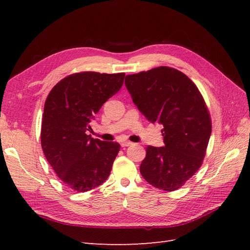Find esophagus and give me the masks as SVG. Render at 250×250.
I'll use <instances>...</instances> for the list:
<instances>
[{
  "mask_svg": "<svg viewBox=\"0 0 250 250\" xmlns=\"http://www.w3.org/2000/svg\"><path fill=\"white\" fill-rule=\"evenodd\" d=\"M130 145H132L131 142H126V141L121 142V147H128V146H130Z\"/></svg>",
  "mask_w": 250,
  "mask_h": 250,
  "instance_id": "1",
  "label": "esophagus"
}]
</instances>
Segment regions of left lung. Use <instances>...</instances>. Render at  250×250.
Segmentation results:
<instances>
[{
  "mask_svg": "<svg viewBox=\"0 0 250 250\" xmlns=\"http://www.w3.org/2000/svg\"><path fill=\"white\" fill-rule=\"evenodd\" d=\"M133 103L148 121L163 129L164 146H147L140 171L147 183L174 191L202 166L211 133L208 109L191 79L159 66L125 77Z\"/></svg>",
  "mask_w": 250,
  "mask_h": 250,
  "instance_id": "8db88e82",
  "label": "left lung"
}]
</instances>
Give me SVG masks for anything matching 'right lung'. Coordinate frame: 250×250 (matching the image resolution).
<instances>
[{
  "mask_svg": "<svg viewBox=\"0 0 250 250\" xmlns=\"http://www.w3.org/2000/svg\"><path fill=\"white\" fill-rule=\"evenodd\" d=\"M124 79L125 73H76L58 83L46 99L42 148L58 177L77 192L102 185L120 150L118 143L94 140L86 132Z\"/></svg>",
  "mask_w": 250,
  "mask_h": 250,
  "instance_id": "add662e5",
  "label": "right lung"
}]
</instances>
